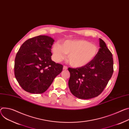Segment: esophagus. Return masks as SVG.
<instances>
[{
    "instance_id": "1",
    "label": "esophagus",
    "mask_w": 129,
    "mask_h": 129,
    "mask_svg": "<svg viewBox=\"0 0 129 129\" xmlns=\"http://www.w3.org/2000/svg\"><path fill=\"white\" fill-rule=\"evenodd\" d=\"M67 68H67V67L66 66H64L63 69V70H67Z\"/></svg>"
}]
</instances>
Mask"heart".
<instances>
[{"label": "heart", "instance_id": "obj_1", "mask_svg": "<svg viewBox=\"0 0 129 129\" xmlns=\"http://www.w3.org/2000/svg\"><path fill=\"white\" fill-rule=\"evenodd\" d=\"M53 56L60 62L68 54V60L73 67H81L90 63L97 55V46L85 40H66L60 44H55L52 48Z\"/></svg>", "mask_w": 129, "mask_h": 129}]
</instances>
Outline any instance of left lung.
I'll list each match as a JSON object with an SVG mask.
<instances>
[{"label":"left lung","instance_id":"1","mask_svg":"<svg viewBox=\"0 0 129 129\" xmlns=\"http://www.w3.org/2000/svg\"><path fill=\"white\" fill-rule=\"evenodd\" d=\"M100 48L96 57L87 65L68 68V86L77 98L88 99L99 96L107 85L113 70V55L105 42L99 39Z\"/></svg>","mask_w":129,"mask_h":129}]
</instances>
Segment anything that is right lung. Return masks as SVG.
Masks as SVG:
<instances>
[{"label":"right lung","instance_id":"obj_1","mask_svg":"<svg viewBox=\"0 0 129 129\" xmlns=\"http://www.w3.org/2000/svg\"><path fill=\"white\" fill-rule=\"evenodd\" d=\"M54 41L50 37L39 36L27 40L21 46L15 57L14 74L25 91L43 93L62 72L63 65L51 60Z\"/></svg>","mask_w":129,"mask_h":129}]
</instances>
